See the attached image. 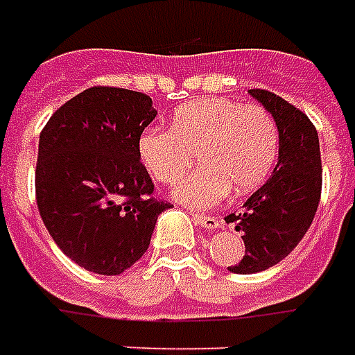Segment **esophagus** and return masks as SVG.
Wrapping results in <instances>:
<instances>
[{
	"instance_id": "esophagus-1",
	"label": "esophagus",
	"mask_w": 355,
	"mask_h": 355,
	"mask_svg": "<svg viewBox=\"0 0 355 355\" xmlns=\"http://www.w3.org/2000/svg\"><path fill=\"white\" fill-rule=\"evenodd\" d=\"M194 222L198 224V226L206 227V230H216V227H220V222L212 218V216H194Z\"/></svg>"
}]
</instances>
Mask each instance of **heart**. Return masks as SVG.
Returning <instances> with one entry per match:
<instances>
[{"mask_svg": "<svg viewBox=\"0 0 355 355\" xmlns=\"http://www.w3.org/2000/svg\"><path fill=\"white\" fill-rule=\"evenodd\" d=\"M141 165L161 184H173L199 157L202 166L177 183L173 196L210 208L227 192L243 196L269 178L279 157L275 117L263 105L202 98L180 105L166 129H145L137 141Z\"/></svg>", "mask_w": 355, "mask_h": 355, "instance_id": "heart-1", "label": "heart"}]
</instances>
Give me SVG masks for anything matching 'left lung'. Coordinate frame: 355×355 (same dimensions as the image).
Listing matches in <instances>:
<instances>
[{
  "label": "left lung",
  "instance_id": "1",
  "mask_svg": "<svg viewBox=\"0 0 355 355\" xmlns=\"http://www.w3.org/2000/svg\"><path fill=\"white\" fill-rule=\"evenodd\" d=\"M250 94L275 117L279 161L261 189L243 202L239 212L226 218L245 243L243 259L227 267L239 275L265 271L299 245L314 220L322 190L320 143L311 119L277 94Z\"/></svg>",
  "mask_w": 355,
  "mask_h": 355
}]
</instances>
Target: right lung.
Returning a JSON list of instances; mask_svg holds the SVG:
<instances>
[{"mask_svg": "<svg viewBox=\"0 0 355 355\" xmlns=\"http://www.w3.org/2000/svg\"><path fill=\"white\" fill-rule=\"evenodd\" d=\"M157 116L149 96L94 86L60 105L39 137L37 206L51 238L80 267L119 275L151 243L171 204L153 198L137 141Z\"/></svg>", "mask_w": 355, "mask_h": 355, "instance_id": "right-lung-1", "label": "right lung"}]
</instances>
